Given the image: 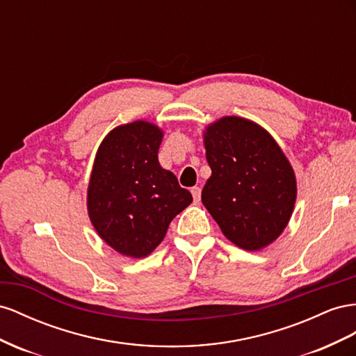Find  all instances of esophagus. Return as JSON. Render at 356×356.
I'll return each instance as SVG.
<instances>
[{"instance_id": "34e87169", "label": "esophagus", "mask_w": 356, "mask_h": 356, "mask_svg": "<svg viewBox=\"0 0 356 356\" xmlns=\"http://www.w3.org/2000/svg\"><path fill=\"white\" fill-rule=\"evenodd\" d=\"M191 194H192V197H194V201H195V202H198V201H200V198H201V188L194 186V188L191 189Z\"/></svg>"}]
</instances>
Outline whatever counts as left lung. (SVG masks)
<instances>
[{"mask_svg":"<svg viewBox=\"0 0 356 356\" xmlns=\"http://www.w3.org/2000/svg\"><path fill=\"white\" fill-rule=\"evenodd\" d=\"M204 146L211 176L202 204L236 246H268L286 228L297 198L288 158L266 129L238 116L209 125Z\"/></svg>","mask_w":356,"mask_h":356,"instance_id":"1","label":"left lung"}]
</instances>
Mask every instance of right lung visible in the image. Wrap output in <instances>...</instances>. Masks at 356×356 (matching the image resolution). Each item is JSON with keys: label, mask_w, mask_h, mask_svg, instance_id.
<instances>
[{"label": "right lung", "mask_w": 356, "mask_h": 356, "mask_svg": "<svg viewBox=\"0 0 356 356\" xmlns=\"http://www.w3.org/2000/svg\"><path fill=\"white\" fill-rule=\"evenodd\" d=\"M162 131L136 120L101 141L88 186V215L110 248L145 258L164 240L170 222L191 202L188 189L159 165Z\"/></svg>", "instance_id": "add662e5"}]
</instances>
